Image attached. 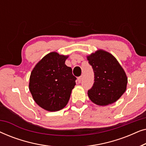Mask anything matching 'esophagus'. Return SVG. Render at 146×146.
Here are the masks:
<instances>
[{"label": "esophagus", "mask_w": 146, "mask_h": 146, "mask_svg": "<svg viewBox=\"0 0 146 146\" xmlns=\"http://www.w3.org/2000/svg\"><path fill=\"white\" fill-rule=\"evenodd\" d=\"M82 76H80L78 78V83H80L81 81H82Z\"/></svg>", "instance_id": "1"}]
</instances>
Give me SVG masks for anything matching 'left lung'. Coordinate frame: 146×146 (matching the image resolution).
<instances>
[{
  "label": "left lung",
  "mask_w": 146,
  "mask_h": 146,
  "mask_svg": "<svg viewBox=\"0 0 146 146\" xmlns=\"http://www.w3.org/2000/svg\"><path fill=\"white\" fill-rule=\"evenodd\" d=\"M94 73V82L88 94L93 103L106 106L116 102L126 90L127 78L122 67L110 53L98 50L88 56Z\"/></svg>",
  "instance_id": "1"
}]
</instances>
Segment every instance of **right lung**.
I'll list each match as a JSON object with an SVG mask.
<instances>
[{"instance_id": "right-lung-1", "label": "right lung", "mask_w": 146, "mask_h": 146, "mask_svg": "<svg viewBox=\"0 0 146 146\" xmlns=\"http://www.w3.org/2000/svg\"><path fill=\"white\" fill-rule=\"evenodd\" d=\"M68 57L56 52L48 54L31 74L30 92L35 102L47 111L64 108L76 85V78L72 74V70L65 64Z\"/></svg>"}]
</instances>
